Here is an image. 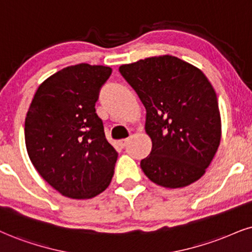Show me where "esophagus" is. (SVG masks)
Instances as JSON below:
<instances>
[{
	"label": "esophagus",
	"instance_id": "obj_1",
	"mask_svg": "<svg viewBox=\"0 0 252 252\" xmlns=\"http://www.w3.org/2000/svg\"><path fill=\"white\" fill-rule=\"evenodd\" d=\"M127 144H128V139H123V140L119 141V145L121 147H126Z\"/></svg>",
	"mask_w": 252,
	"mask_h": 252
}]
</instances>
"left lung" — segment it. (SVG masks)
Returning <instances> with one entry per match:
<instances>
[{
	"label": "left lung",
	"instance_id": "left-lung-1",
	"mask_svg": "<svg viewBox=\"0 0 252 252\" xmlns=\"http://www.w3.org/2000/svg\"><path fill=\"white\" fill-rule=\"evenodd\" d=\"M121 76L146 108L152 152L140 166L164 188L191 185L206 173L221 141L215 90L204 73L174 56L121 65Z\"/></svg>",
	"mask_w": 252,
	"mask_h": 252
}]
</instances>
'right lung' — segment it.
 Wrapping results in <instances>:
<instances>
[{"instance_id":"right-lung-1","label":"right lung","mask_w":252,"mask_h":252,"mask_svg":"<svg viewBox=\"0 0 252 252\" xmlns=\"http://www.w3.org/2000/svg\"><path fill=\"white\" fill-rule=\"evenodd\" d=\"M112 69L86 63L64 67L37 89L26 117L28 155L63 196L92 198L108 187L118 153L95 113Z\"/></svg>"}]
</instances>
